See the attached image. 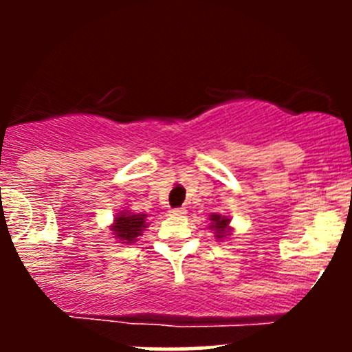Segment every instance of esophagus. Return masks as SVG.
Listing matches in <instances>:
<instances>
[{
    "label": "esophagus",
    "mask_w": 352,
    "mask_h": 352,
    "mask_svg": "<svg viewBox=\"0 0 352 352\" xmlns=\"http://www.w3.org/2000/svg\"><path fill=\"white\" fill-rule=\"evenodd\" d=\"M170 212H172L173 216H184L186 214V208H173V209H170Z\"/></svg>",
    "instance_id": "34e87169"
}]
</instances>
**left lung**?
I'll return each instance as SVG.
<instances>
[{"label": "left lung", "mask_w": 352, "mask_h": 352, "mask_svg": "<svg viewBox=\"0 0 352 352\" xmlns=\"http://www.w3.org/2000/svg\"><path fill=\"white\" fill-rule=\"evenodd\" d=\"M209 219L212 221L211 228L216 232V236H218V239H223V236L228 233L230 219L226 218V216H221V214H211V218Z\"/></svg>", "instance_id": "obj_1"}]
</instances>
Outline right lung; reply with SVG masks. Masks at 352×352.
<instances>
[{
  "label": "right lung",
  "instance_id": "obj_1",
  "mask_svg": "<svg viewBox=\"0 0 352 352\" xmlns=\"http://www.w3.org/2000/svg\"><path fill=\"white\" fill-rule=\"evenodd\" d=\"M112 232L116 239H119L122 243L136 242L138 236L143 235V230L146 228V214H134V212L124 211L122 214H117L113 218Z\"/></svg>",
  "mask_w": 352,
  "mask_h": 352
}]
</instances>
